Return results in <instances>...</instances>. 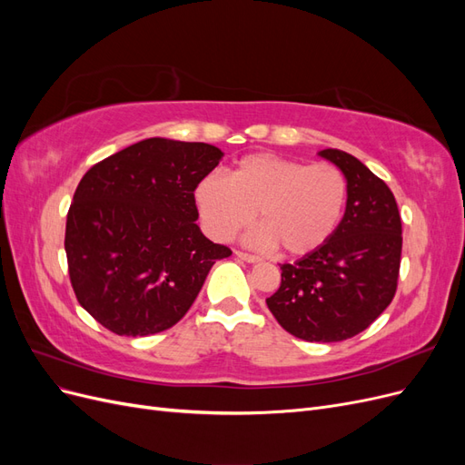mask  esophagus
Instances as JSON below:
<instances>
[{
    "label": "esophagus",
    "mask_w": 465,
    "mask_h": 465,
    "mask_svg": "<svg viewBox=\"0 0 465 465\" xmlns=\"http://www.w3.org/2000/svg\"><path fill=\"white\" fill-rule=\"evenodd\" d=\"M236 256L241 258V260H244V262H248V263H256V262H260V258H258V256H254V254H248V252H241V250L236 252Z\"/></svg>",
    "instance_id": "obj_1"
}]
</instances>
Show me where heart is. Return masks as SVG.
<instances>
[{
    "label": "heart",
    "mask_w": 465,
    "mask_h": 465,
    "mask_svg": "<svg viewBox=\"0 0 465 465\" xmlns=\"http://www.w3.org/2000/svg\"><path fill=\"white\" fill-rule=\"evenodd\" d=\"M347 203V178L330 163L308 164L275 153L246 154L231 178L209 174L195 188L203 229L215 241H231L258 219L252 234L258 246H281L306 256L337 231Z\"/></svg>",
    "instance_id": "1"
}]
</instances>
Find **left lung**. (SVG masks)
<instances>
[{"instance_id":"obj_1","label":"left lung","mask_w":465,"mask_h":465,"mask_svg":"<svg viewBox=\"0 0 465 465\" xmlns=\"http://www.w3.org/2000/svg\"><path fill=\"white\" fill-rule=\"evenodd\" d=\"M347 178V207L330 241L281 265L267 297L281 328L304 341H343L367 330L391 302L401 263V217L384 180L353 154L320 151Z\"/></svg>"}]
</instances>
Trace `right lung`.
Masks as SVG:
<instances>
[{
  "label": "right lung",
  "instance_id": "right-lung-1",
  "mask_svg": "<svg viewBox=\"0 0 465 465\" xmlns=\"http://www.w3.org/2000/svg\"><path fill=\"white\" fill-rule=\"evenodd\" d=\"M209 143L151 137L93 164L67 211L65 254L79 304L116 335H153L184 316L217 260L193 192L219 164Z\"/></svg>",
  "mask_w": 465,
  "mask_h": 465
}]
</instances>
